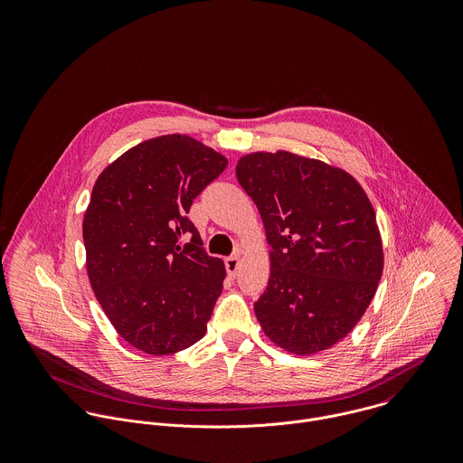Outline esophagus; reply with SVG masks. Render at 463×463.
Masks as SVG:
<instances>
[{
  "label": "esophagus",
  "instance_id": "obj_1",
  "mask_svg": "<svg viewBox=\"0 0 463 463\" xmlns=\"http://www.w3.org/2000/svg\"><path fill=\"white\" fill-rule=\"evenodd\" d=\"M224 264H226L228 274H230L232 278H235V276H237V270H239V267H241V259H239V257H228V259L224 260Z\"/></svg>",
  "mask_w": 463,
  "mask_h": 463
}]
</instances>
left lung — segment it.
I'll use <instances>...</instances> for the list:
<instances>
[{
  "mask_svg": "<svg viewBox=\"0 0 463 463\" xmlns=\"http://www.w3.org/2000/svg\"><path fill=\"white\" fill-rule=\"evenodd\" d=\"M235 175L270 246L255 303L265 336L290 354L330 349L358 325L383 274L371 201L347 171L285 149L241 156Z\"/></svg>",
  "mask_w": 463,
  "mask_h": 463,
  "instance_id": "1",
  "label": "left lung"
}]
</instances>
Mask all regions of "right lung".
Returning <instances> with one entry per match:
<instances>
[{"label":"right lung","instance_id":"1","mask_svg":"<svg viewBox=\"0 0 463 463\" xmlns=\"http://www.w3.org/2000/svg\"><path fill=\"white\" fill-rule=\"evenodd\" d=\"M226 165L215 149L171 133L125 151L92 187L87 276L112 326L146 354L178 353L206 333L226 267L201 250L187 212ZM184 232L194 235L185 247L177 242Z\"/></svg>","mask_w":463,"mask_h":463}]
</instances>
